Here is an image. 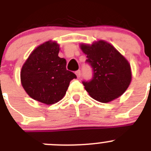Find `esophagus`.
Returning a JSON list of instances; mask_svg holds the SVG:
<instances>
[{
  "label": "esophagus",
  "mask_w": 151,
  "mask_h": 151,
  "mask_svg": "<svg viewBox=\"0 0 151 151\" xmlns=\"http://www.w3.org/2000/svg\"><path fill=\"white\" fill-rule=\"evenodd\" d=\"M76 75L77 78H80V76H81V71L80 70H78V71L76 72Z\"/></svg>",
  "instance_id": "34e87169"
}]
</instances>
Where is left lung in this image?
Wrapping results in <instances>:
<instances>
[{
  "label": "left lung",
  "mask_w": 151,
  "mask_h": 151,
  "mask_svg": "<svg viewBox=\"0 0 151 151\" xmlns=\"http://www.w3.org/2000/svg\"><path fill=\"white\" fill-rule=\"evenodd\" d=\"M80 47L93 69V78L82 82L91 97L108 103L123 94L132 81L131 66L125 57L104 40L91 45L82 43Z\"/></svg>",
  "instance_id": "1"
}]
</instances>
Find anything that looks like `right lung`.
Returning a JSON list of instances; mask_svg holds the SVG:
<instances>
[{"label": "right lung", "mask_w": 151, "mask_h": 151, "mask_svg": "<svg viewBox=\"0 0 151 151\" xmlns=\"http://www.w3.org/2000/svg\"><path fill=\"white\" fill-rule=\"evenodd\" d=\"M59 51L56 41L41 44L31 53L20 72L21 84L28 95L47 105L62 100L70 81L76 78L66 69V60L58 56Z\"/></svg>", "instance_id": "right-lung-1"}]
</instances>
